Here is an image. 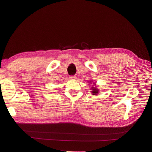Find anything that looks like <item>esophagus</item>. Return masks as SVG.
I'll return each mask as SVG.
<instances>
[{
  "label": "esophagus",
  "mask_w": 152,
  "mask_h": 152,
  "mask_svg": "<svg viewBox=\"0 0 152 152\" xmlns=\"http://www.w3.org/2000/svg\"><path fill=\"white\" fill-rule=\"evenodd\" d=\"M69 78L72 80H75V79H76V76H70Z\"/></svg>",
  "instance_id": "34e87169"
}]
</instances>
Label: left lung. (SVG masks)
I'll list each match as a JSON object with an SVG mask.
<instances>
[{
  "label": "left lung",
  "instance_id": "1",
  "mask_svg": "<svg viewBox=\"0 0 152 152\" xmlns=\"http://www.w3.org/2000/svg\"><path fill=\"white\" fill-rule=\"evenodd\" d=\"M92 93H93V94H97L98 93V91H99V90L96 88H94V87H92Z\"/></svg>",
  "mask_w": 152,
  "mask_h": 152
}]
</instances>
